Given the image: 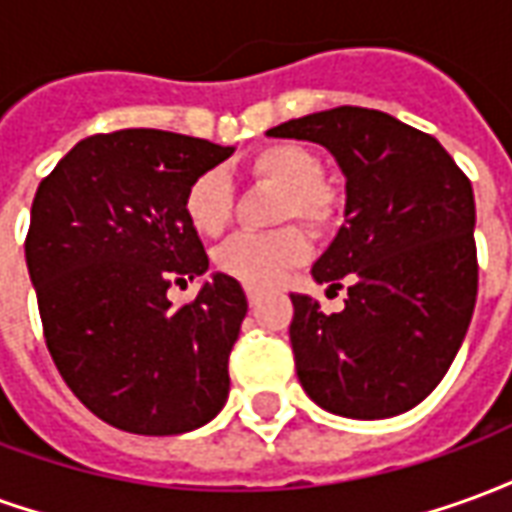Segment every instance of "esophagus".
I'll list each match as a JSON object with an SVG mask.
<instances>
[{"mask_svg":"<svg viewBox=\"0 0 512 512\" xmlns=\"http://www.w3.org/2000/svg\"><path fill=\"white\" fill-rule=\"evenodd\" d=\"M246 299H249V304H252V307H255L257 301H260V290H255V288H246Z\"/></svg>","mask_w":512,"mask_h":512,"instance_id":"34e87169","label":"esophagus"}]
</instances>
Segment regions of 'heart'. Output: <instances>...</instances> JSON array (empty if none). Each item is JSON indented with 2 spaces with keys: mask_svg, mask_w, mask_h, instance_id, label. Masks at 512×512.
<instances>
[{
  "mask_svg": "<svg viewBox=\"0 0 512 512\" xmlns=\"http://www.w3.org/2000/svg\"><path fill=\"white\" fill-rule=\"evenodd\" d=\"M244 169L249 178L282 189L274 211L277 222L299 219L312 233H323L340 219L343 194L334 183L321 178V158L307 147L274 142L246 158ZM183 213L205 238L222 235L233 222V186L227 175L219 169H208L191 180L183 197ZM307 255L310 244L304 233L296 227H279L268 233L235 235L216 249L213 263L222 274L249 288H268L285 277L290 268L304 263Z\"/></svg>",
  "mask_w": 512,
  "mask_h": 512,
  "instance_id": "b5f03b06",
  "label": "heart"
}]
</instances>
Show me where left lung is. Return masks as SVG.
<instances>
[{"instance_id":"obj_1","label":"left lung","mask_w":512,"mask_h":512,"mask_svg":"<svg viewBox=\"0 0 512 512\" xmlns=\"http://www.w3.org/2000/svg\"><path fill=\"white\" fill-rule=\"evenodd\" d=\"M323 145L345 175V224L312 279L348 290L343 312L293 293L296 376L318 406L397 417L439 386L477 301L472 183L430 134L337 106L268 128Z\"/></svg>"}]
</instances>
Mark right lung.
I'll return each instance as SVG.
<instances>
[{"label": "right lung", "instance_id": "obj_1", "mask_svg": "<svg viewBox=\"0 0 512 512\" xmlns=\"http://www.w3.org/2000/svg\"><path fill=\"white\" fill-rule=\"evenodd\" d=\"M233 150L123 128L82 139L40 180L24 252L46 345L73 395L115 428L175 436L227 403L244 288L213 271L183 307L167 290L208 271L183 197Z\"/></svg>", "mask_w": 512, "mask_h": 512}]
</instances>
